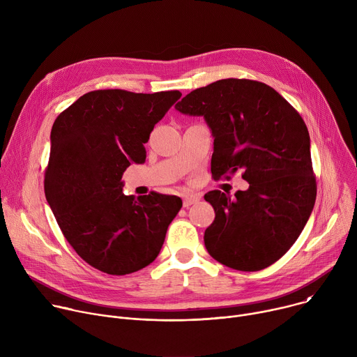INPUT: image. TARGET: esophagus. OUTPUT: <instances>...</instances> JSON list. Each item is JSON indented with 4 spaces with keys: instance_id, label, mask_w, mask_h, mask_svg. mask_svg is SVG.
Instances as JSON below:
<instances>
[{
    "instance_id": "1",
    "label": "esophagus",
    "mask_w": 357,
    "mask_h": 357,
    "mask_svg": "<svg viewBox=\"0 0 357 357\" xmlns=\"http://www.w3.org/2000/svg\"><path fill=\"white\" fill-rule=\"evenodd\" d=\"M199 200V196L196 195H186L183 197V208H189L190 205H193V203H196Z\"/></svg>"
}]
</instances>
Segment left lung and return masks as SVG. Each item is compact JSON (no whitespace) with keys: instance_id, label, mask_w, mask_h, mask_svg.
Masks as SVG:
<instances>
[{"instance_id":"left-lung-1","label":"left lung","mask_w":357,"mask_h":357,"mask_svg":"<svg viewBox=\"0 0 357 357\" xmlns=\"http://www.w3.org/2000/svg\"><path fill=\"white\" fill-rule=\"evenodd\" d=\"M175 109L202 116L213 135L212 175L243 172L250 186L234 197L205 195L215 220L205 245L219 263L259 271L280 260L307 225L317 197L307 126L266 83L223 79L186 94Z\"/></svg>"}]
</instances>
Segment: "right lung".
I'll use <instances>...</instances> for the list:
<instances>
[{"label": "right lung", "mask_w": 357, "mask_h": 357, "mask_svg": "<svg viewBox=\"0 0 357 357\" xmlns=\"http://www.w3.org/2000/svg\"><path fill=\"white\" fill-rule=\"evenodd\" d=\"M181 96L94 90L54 123L45 196L69 244L100 271L126 275L151 264L182 208L178 196H127L121 181L132 162H145L144 144Z\"/></svg>", "instance_id": "1"}]
</instances>
